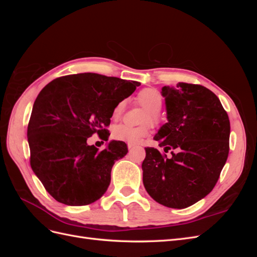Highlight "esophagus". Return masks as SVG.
<instances>
[{"label": "esophagus", "instance_id": "esophagus-1", "mask_svg": "<svg viewBox=\"0 0 257 257\" xmlns=\"http://www.w3.org/2000/svg\"><path fill=\"white\" fill-rule=\"evenodd\" d=\"M137 145H135V144H127V148L128 149L131 150V149H133V148H135Z\"/></svg>", "mask_w": 257, "mask_h": 257}]
</instances>
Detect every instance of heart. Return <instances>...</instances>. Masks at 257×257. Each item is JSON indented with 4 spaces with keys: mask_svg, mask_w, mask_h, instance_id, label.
<instances>
[{
    "mask_svg": "<svg viewBox=\"0 0 257 257\" xmlns=\"http://www.w3.org/2000/svg\"><path fill=\"white\" fill-rule=\"evenodd\" d=\"M136 102L147 109L144 115L143 123L150 122L158 124L160 122V110L163 106V96L161 92L153 88H146L138 93ZM125 100H121L116 104L112 110V118L119 119L125 110ZM149 134V128L147 126L131 127L124 124H119L112 128V137L115 141L125 142L128 144H138L144 137Z\"/></svg>",
    "mask_w": 257,
    "mask_h": 257,
    "instance_id": "obj_1",
    "label": "heart"
}]
</instances>
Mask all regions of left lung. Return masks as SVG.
I'll return each mask as SVG.
<instances>
[{"label":"left lung","mask_w":257,"mask_h":257,"mask_svg":"<svg viewBox=\"0 0 257 257\" xmlns=\"http://www.w3.org/2000/svg\"><path fill=\"white\" fill-rule=\"evenodd\" d=\"M167 120L154 141L172 158L145 148L143 181L159 204L183 209L211 192L229 152L230 123L220 99L200 84L163 87Z\"/></svg>","instance_id":"left-lung-1"}]
</instances>
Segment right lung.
Returning <instances> with one entry per match:
<instances>
[{"label": "right lung", "mask_w": 257, "mask_h": 257, "mask_svg": "<svg viewBox=\"0 0 257 257\" xmlns=\"http://www.w3.org/2000/svg\"><path fill=\"white\" fill-rule=\"evenodd\" d=\"M141 85L94 73L52 80L37 95L28 125L30 164L50 195L67 206H84L102 197L114 162L127 153L112 141L98 151L87 144L97 134L108 141L114 106Z\"/></svg>", "instance_id": "obj_1"}]
</instances>
